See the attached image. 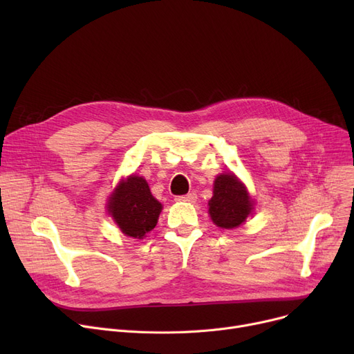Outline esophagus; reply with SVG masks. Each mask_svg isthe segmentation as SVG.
Wrapping results in <instances>:
<instances>
[{
	"label": "esophagus",
	"instance_id": "34e87169",
	"mask_svg": "<svg viewBox=\"0 0 354 354\" xmlns=\"http://www.w3.org/2000/svg\"><path fill=\"white\" fill-rule=\"evenodd\" d=\"M178 202H195L196 201V194L195 192H189L187 195H182V196H176L175 198Z\"/></svg>",
	"mask_w": 354,
	"mask_h": 354
}]
</instances>
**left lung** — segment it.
Masks as SVG:
<instances>
[{
    "label": "left lung",
    "mask_w": 354,
    "mask_h": 354,
    "mask_svg": "<svg viewBox=\"0 0 354 354\" xmlns=\"http://www.w3.org/2000/svg\"><path fill=\"white\" fill-rule=\"evenodd\" d=\"M252 211V201L250 199L244 185L235 175H219L214 183V196L209 201V215L214 224L232 230L239 227Z\"/></svg>",
    "instance_id": "1"
}]
</instances>
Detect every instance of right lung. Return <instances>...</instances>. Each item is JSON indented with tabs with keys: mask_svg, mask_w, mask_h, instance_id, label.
<instances>
[{
	"mask_svg": "<svg viewBox=\"0 0 354 354\" xmlns=\"http://www.w3.org/2000/svg\"><path fill=\"white\" fill-rule=\"evenodd\" d=\"M107 208L123 234L139 239L156 227L162 211L147 182L135 175L120 182L116 192L110 196Z\"/></svg>",
	"mask_w": 354,
	"mask_h": 354,
	"instance_id": "1",
	"label": "right lung"
}]
</instances>
